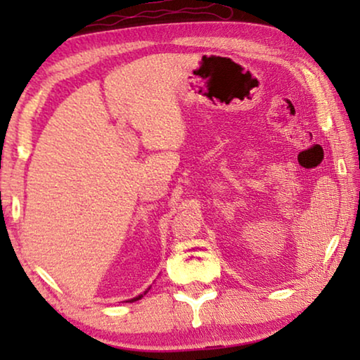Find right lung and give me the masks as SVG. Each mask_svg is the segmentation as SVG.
<instances>
[{
    "instance_id": "obj_1",
    "label": "right lung",
    "mask_w": 360,
    "mask_h": 360,
    "mask_svg": "<svg viewBox=\"0 0 360 360\" xmlns=\"http://www.w3.org/2000/svg\"><path fill=\"white\" fill-rule=\"evenodd\" d=\"M146 295V293H144ZM142 298V295H139V297H136V298H132V300H129V302L132 303V302H137V300H141Z\"/></svg>"
}]
</instances>
